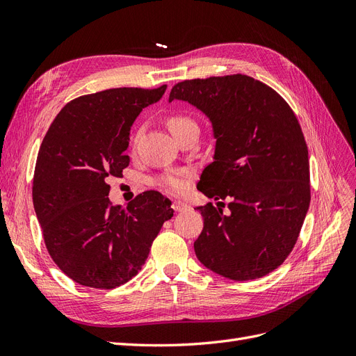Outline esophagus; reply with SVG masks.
Segmentation results:
<instances>
[{"label":"esophagus","instance_id":"obj_1","mask_svg":"<svg viewBox=\"0 0 356 356\" xmlns=\"http://www.w3.org/2000/svg\"><path fill=\"white\" fill-rule=\"evenodd\" d=\"M172 208H174L177 212H182V211H187L190 207L187 203L181 202V200H174L172 202Z\"/></svg>","mask_w":356,"mask_h":356}]
</instances>
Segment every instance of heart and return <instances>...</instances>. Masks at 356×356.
Returning a JSON list of instances; mask_svg holds the SVG:
<instances>
[{"label": "heart", "instance_id": "b5f03b06", "mask_svg": "<svg viewBox=\"0 0 356 356\" xmlns=\"http://www.w3.org/2000/svg\"><path fill=\"white\" fill-rule=\"evenodd\" d=\"M166 124L174 136L187 131V129L197 127V122L195 118L181 113L169 114L166 118ZM157 186L170 193H179L186 188V178L181 174H165L157 178Z\"/></svg>", "mask_w": 356, "mask_h": 356}]
</instances>
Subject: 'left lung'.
<instances>
[{"instance_id":"8db88e82","label":"left lung","mask_w":356,"mask_h":356,"mask_svg":"<svg viewBox=\"0 0 356 356\" xmlns=\"http://www.w3.org/2000/svg\"><path fill=\"white\" fill-rule=\"evenodd\" d=\"M196 105L213 126V161L197 188L225 199L199 207L195 242L203 266L233 281L266 276L293 251L310 203L307 144L294 111L270 86L245 74L177 83L169 101Z\"/></svg>"}]
</instances>
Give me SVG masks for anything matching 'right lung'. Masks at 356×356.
Returning <instances> with one entry per match:
<instances>
[{"label":"right lung","instance_id":"1","mask_svg":"<svg viewBox=\"0 0 356 356\" xmlns=\"http://www.w3.org/2000/svg\"><path fill=\"white\" fill-rule=\"evenodd\" d=\"M157 89L117 88L70 101L42 139L32 181V202L51 260L74 282L113 289L141 270L165 221L170 200L159 191L127 207L108 199V179L131 163L129 131Z\"/></svg>","mask_w":356,"mask_h":356}]
</instances>
